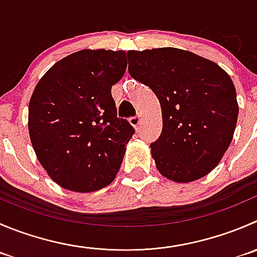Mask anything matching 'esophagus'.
<instances>
[{
	"instance_id": "esophagus-1",
	"label": "esophagus",
	"mask_w": 257,
	"mask_h": 257,
	"mask_svg": "<svg viewBox=\"0 0 257 257\" xmlns=\"http://www.w3.org/2000/svg\"><path fill=\"white\" fill-rule=\"evenodd\" d=\"M129 121H131V124L133 126H136V128H138L139 125H141V121H142V115L141 114H137L136 116H132L131 119H129Z\"/></svg>"
}]
</instances>
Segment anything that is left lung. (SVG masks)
Returning <instances> with one entry per match:
<instances>
[{"label":"left lung","instance_id":"8db88e82","mask_svg":"<svg viewBox=\"0 0 257 257\" xmlns=\"http://www.w3.org/2000/svg\"><path fill=\"white\" fill-rule=\"evenodd\" d=\"M133 79L159 99L163 128L151 143L157 168L187 183L210 173L227 151L237 123L236 89L223 69L176 47L128 51Z\"/></svg>","mask_w":257,"mask_h":257}]
</instances>
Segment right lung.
<instances>
[{
  "label": "right lung",
  "instance_id": "add662e5",
  "mask_svg": "<svg viewBox=\"0 0 257 257\" xmlns=\"http://www.w3.org/2000/svg\"><path fill=\"white\" fill-rule=\"evenodd\" d=\"M126 54L81 50L56 62L35 88L29 133L37 159L61 187L91 192L114 181L134 128L118 118L111 86Z\"/></svg>",
  "mask_w": 257,
  "mask_h": 257
}]
</instances>
